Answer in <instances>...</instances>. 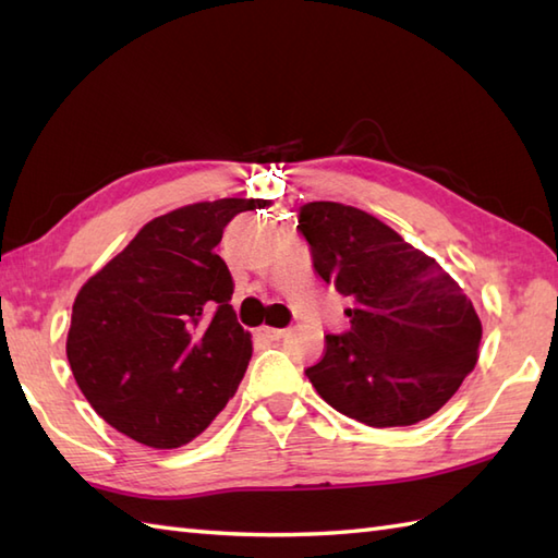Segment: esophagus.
<instances>
[{"instance_id": "esophagus-1", "label": "esophagus", "mask_w": 558, "mask_h": 558, "mask_svg": "<svg viewBox=\"0 0 558 558\" xmlns=\"http://www.w3.org/2000/svg\"><path fill=\"white\" fill-rule=\"evenodd\" d=\"M286 333H288L286 328H270V326H260L258 328V336L260 338H268V340H280Z\"/></svg>"}]
</instances>
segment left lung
Returning a JSON list of instances; mask_svg holds the SVG:
<instances>
[{
    "label": "left lung",
    "instance_id": "obj_1",
    "mask_svg": "<svg viewBox=\"0 0 558 558\" xmlns=\"http://www.w3.org/2000/svg\"><path fill=\"white\" fill-rule=\"evenodd\" d=\"M298 230L326 286L352 300L345 333L310 366L330 408L369 426H410L441 410L477 364L482 322L432 256L360 208L312 201Z\"/></svg>",
    "mask_w": 558,
    "mask_h": 558
}]
</instances>
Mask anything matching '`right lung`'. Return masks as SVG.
I'll return each instance as SVG.
<instances>
[{
  "label": "right lung",
  "mask_w": 558,
  "mask_h": 558,
  "mask_svg": "<svg viewBox=\"0 0 558 558\" xmlns=\"http://www.w3.org/2000/svg\"><path fill=\"white\" fill-rule=\"evenodd\" d=\"M264 198L177 208L138 230L76 294L66 357L81 393L117 432L180 448L218 417L252 357L216 254L236 213Z\"/></svg>",
  "instance_id": "add662e5"
}]
</instances>
